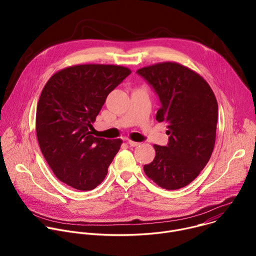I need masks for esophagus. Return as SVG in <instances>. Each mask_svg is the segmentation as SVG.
I'll return each instance as SVG.
<instances>
[{"instance_id": "esophagus-1", "label": "esophagus", "mask_w": 256, "mask_h": 256, "mask_svg": "<svg viewBox=\"0 0 256 256\" xmlns=\"http://www.w3.org/2000/svg\"><path fill=\"white\" fill-rule=\"evenodd\" d=\"M128 144L130 146V147H136V146H138V144H140V142H134V140H128Z\"/></svg>"}]
</instances>
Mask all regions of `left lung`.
I'll return each instance as SVG.
<instances>
[{
	"label": "left lung",
	"mask_w": 256,
	"mask_h": 256,
	"mask_svg": "<svg viewBox=\"0 0 256 256\" xmlns=\"http://www.w3.org/2000/svg\"><path fill=\"white\" fill-rule=\"evenodd\" d=\"M157 94L156 120L168 124L166 146L154 144L156 156L144 171L157 186L174 190L194 180L214 150L218 103L210 85L177 62H161L136 70Z\"/></svg>",
	"instance_id": "8db88e82"
}]
</instances>
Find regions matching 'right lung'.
<instances>
[{"mask_svg":"<svg viewBox=\"0 0 256 256\" xmlns=\"http://www.w3.org/2000/svg\"><path fill=\"white\" fill-rule=\"evenodd\" d=\"M130 70L112 64L66 68L46 84L36 109V134L54 175L78 190H91L107 175L122 140L93 134L92 122Z\"/></svg>","mask_w":256,"mask_h":256,"instance_id":"obj_1","label":"right lung"}]
</instances>
